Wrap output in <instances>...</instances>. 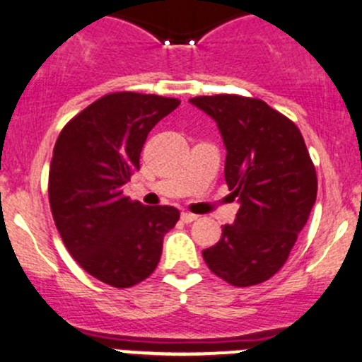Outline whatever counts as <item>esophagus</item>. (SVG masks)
<instances>
[{
    "label": "esophagus",
    "instance_id": "obj_1",
    "mask_svg": "<svg viewBox=\"0 0 362 362\" xmlns=\"http://www.w3.org/2000/svg\"><path fill=\"white\" fill-rule=\"evenodd\" d=\"M180 218H182V221H184V223H194L195 219H197V216L192 214V213H182Z\"/></svg>",
    "mask_w": 362,
    "mask_h": 362
}]
</instances>
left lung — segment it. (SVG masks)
<instances>
[{
	"label": "left lung",
	"instance_id": "1",
	"mask_svg": "<svg viewBox=\"0 0 362 362\" xmlns=\"http://www.w3.org/2000/svg\"><path fill=\"white\" fill-rule=\"evenodd\" d=\"M190 103L218 124L224 180L240 202L235 223L202 257L230 284H260L286 264L308 221L318 187L313 161L296 124L259 98L214 95Z\"/></svg>",
	"mask_w": 362,
	"mask_h": 362
}]
</instances>
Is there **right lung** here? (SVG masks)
Listing matches in <instances>:
<instances>
[{
    "instance_id": "right-lung-1",
    "label": "right lung",
    "mask_w": 362,
    "mask_h": 362,
    "mask_svg": "<svg viewBox=\"0 0 362 362\" xmlns=\"http://www.w3.org/2000/svg\"><path fill=\"white\" fill-rule=\"evenodd\" d=\"M178 105L160 95L109 93L69 120L54 146L49 202L57 231L73 259L114 288L151 276L180 218L175 207L124 195L148 132Z\"/></svg>"
}]
</instances>
